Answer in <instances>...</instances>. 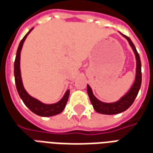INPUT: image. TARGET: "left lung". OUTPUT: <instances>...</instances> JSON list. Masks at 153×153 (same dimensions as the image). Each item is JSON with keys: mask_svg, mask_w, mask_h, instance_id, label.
<instances>
[{"mask_svg": "<svg viewBox=\"0 0 153 153\" xmlns=\"http://www.w3.org/2000/svg\"><path fill=\"white\" fill-rule=\"evenodd\" d=\"M121 35L128 40V43H129L130 47H132V49H133L134 52L135 58H136V75H135L134 83L132 85L130 89L128 90V93L125 94L117 102L111 103L103 102H101L100 100L97 99L96 97L93 95L92 88L88 84L87 90H88V97H89L91 103H92L94 110L96 111L97 112L100 113V114H104V115H115V114H119V113H121L123 111H126L133 104V102H134L135 98H136V97L138 95V91L140 89V87H141V61H140L139 55H138V51L136 50L134 43L130 40V38L127 37V36H125V35L122 34V33Z\"/></svg>", "mask_w": 153, "mask_h": 153, "instance_id": "obj_1", "label": "left lung"}]
</instances>
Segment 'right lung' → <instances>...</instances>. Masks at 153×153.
<instances>
[{
  "label": "right lung",
  "instance_id": "right-lung-1",
  "mask_svg": "<svg viewBox=\"0 0 153 153\" xmlns=\"http://www.w3.org/2000/svg\"><path fill=\"white\" fill-rule=\"evenodd\" d=\"M33 29V28H31L27 34L25 35L24 38L22 39L21 42H19V45L18 50H17V53H16V56H15V65H14V74H15V84H16V88L18 91V93L22 101L24 102L25 106L28 107V109L31 111L32 112L40 116H52V115H56L60 114L63 111V110L65 107L67 101L70 96V89H68L65 93L63 97L56 103L53 104H45L40 102L39 100L36 99L34 97L30 96L26 90L24 88L23 85V82H22L21 78V73H20V52H21L22 47L24 45L25 39L27 38L28 33H30Z\"/></svg>",
  "mask_w": 153,
  "mask_h": 153
}]
</instances>
